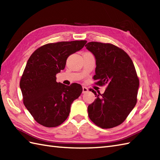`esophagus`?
<instances>
[{
	"label": "esophagus",
	"mask_w": 160,
	"mask_h": 160,
	"mask_svg": "<svg viewBox=\"0 0 160 160\" xmlns=\"http://www.w3.org/2000/svg\"><path fill=\"white\" fill-rule=\"evenodd\" d=\"M88 91H89V89H88L86 87H82V93H87Z\"/></svg>",
	"instance_id": "obj_1"
}]
</instances>
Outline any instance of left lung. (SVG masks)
Returning <instances> with one entry per match:
<instances>
[{
    "label": "left lung",
    "instance_id": "left-lung-1",
    "mask_svg": "<svg viewBox=\"0 0 160 160\" xmlns=\"http://www.w3.org/2000/svg\"><path fill=\"white\" fill-rule=\"evenodd\" d=\"M86 48L96 58L93 79L99 86H107L103 94L88 107V115L95 124L111 128L121 124L137 103L139 78L131 58L123 49L110 43L90 42Z\"/></svg>",
    "mask_w": 160,
    "mask_h": 160
}]
</instances>
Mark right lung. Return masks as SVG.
Segmentation results:
<instances>
[{
  "label": "right lung",
  "instance_id": "add662e5",
  "mask_svg": "<svg viewBox=\"0 0 160 160\" xmlns=\"http://www.w3.org/2000/svg\"><path fill=\"white\" fill-rule=\"evenodd\" d=\"M87 40L49 43L37 49L27 62L20 87L23 103L34 120L46 127H56L67 120L71 105L82 93L79 84L67 86L56 82L67 58L83 48Z\"/></svg>",
  "mask_w": 160,
  "mask_h": 160
}]
</instances>
